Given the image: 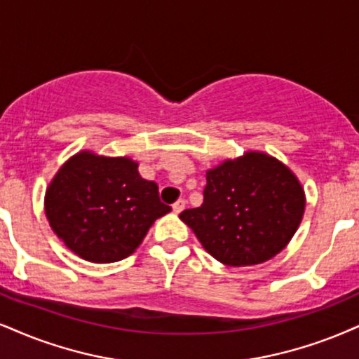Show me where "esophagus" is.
Segmentation results:
<instances>
[{"label": "esophagus", "mask_w": 359, "mask_h": 359, "mask_svg": "<svg viewBox=\"0 0 359 359\" xmlns=\"http://www.w3.org/2000/svg\"><path fill=\"white\" fill-rule=\"evenodd\" d=\"M184 205H187V203H184V200H178V201H176L175 205H172V213L180 215L181 211L184 210Z\"/></svg>", "instance_id": "obj_1"}]
</instances>
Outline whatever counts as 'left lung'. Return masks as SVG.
Returning a JSON list of instances; mask_svg holds the SVG:
<instances>
[{"label": "left lung", "instance_id": "obj_1", "mask_svg": "<svg viewBox=\"0 0 359 359\" xmlns=\"http://www.w3.org/2000/svg\"><path fill=\"white\" fill-rule=\"evenodd\" d=\"M203 196V205L184 210L180 219L228 266L264 263L285 250L306 205L293 171L259 151L208 170Z\"/></svg>", "mask_w": 359, "mask_h": 359}]
</instances>
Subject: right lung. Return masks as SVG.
I'll return each instance as SVG.
<instances>
[{
    "instance_id": "1",
    "label": "right lung",
    "mask_w": 359,
    "mask_h": 359,
    "mask_svg": "<svg viewBox=\"0 0 359 359\" xmlns=\"http://www.w3.org/2000/svg\"><path fill=\"white\" fill-rule=\"evenodd\" d=\"M44 211L56 236L79 258L114 263L135 253L171 208L159 201L156 183L141 178L131 158L81 151L55 175Z\"/></svg>"
}]
</instances>
